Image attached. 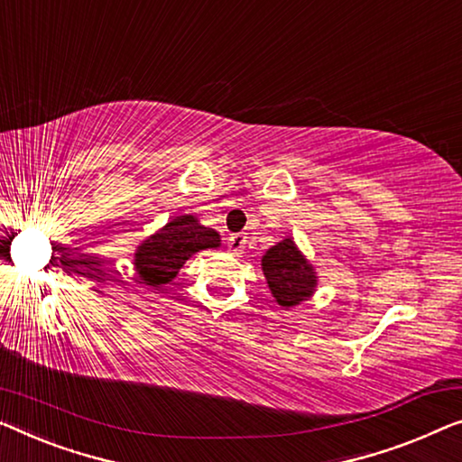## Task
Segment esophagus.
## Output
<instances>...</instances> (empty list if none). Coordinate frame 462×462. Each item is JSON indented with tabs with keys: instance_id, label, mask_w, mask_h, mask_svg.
<instances>
[{
	"instance_id": "34e87169",
	"label": "esophagus",
	"mask_w": 462,
	"mask_h": 462,
	"mask_svg": "<svg viewBox=\"0 0 462 462\" xmlns=\"http://www.w3.org/2000/svg\"><path fill=\"white\" fill-rule=\"evenodd\" d=\"M245 245H246V236L245 234H232V236L228 238V249L232 254H243L245 251Z\"/></svg>"
}]
</instances>
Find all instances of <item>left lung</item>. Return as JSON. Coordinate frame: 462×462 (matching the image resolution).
I'll return each mask as SVG.
<instances>
[{
    "label": "left lung",
    "instance_id": "obj_1",
    "mask_svg": "<svg viewBox=\"0 0 462 462\" xmlns=\"http://www.w3.org/2000/svg\"><path fill=\"white\" fill-rule=\"evenodd\" d=\"M263 273L270 284L273 299L282 307H294L300 300L311 297L318 284L313 267L302 257L292 238H286L272 246L261 259Z\"/></svg>",
    "mask_w": 462,
    "mask_h": 462
}]
</instances>
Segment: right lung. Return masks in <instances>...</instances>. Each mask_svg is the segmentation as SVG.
I'll return each instance as SVG.
<instances>
[{
  "label": "right lung",
  "mask_w": 462,
  "mask_h": 462,
  "mask_svg": "<svg viewBox=\"0 0 462 462\" xmlns=\"http://www.w3.org/2000/svg\"><path fill=\"white\" fill-rule=\"evenodd\" d=\"M216 246H219L216 230L205 228L192 216H180L136 249L134 270L141 284L162 288L176 278L190 254Z\"/></svg>",
  "instance_id": "1"
}]
</instances>
